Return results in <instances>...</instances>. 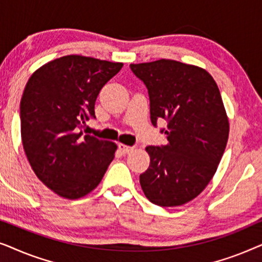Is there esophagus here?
<instances>
[{
	"label": "esophagus",
	"mask_w": 262,
	"mask_h": 262,
	"mask_svg": "<svg viewBox=\"0 0 262 262\" xmlns=\"http://www.w3.org/2000/svg\"><path fill=\"white\" fill-rule=\"evenodd\" d=\"M118 148H119V150L121 152L124 154V155H126V154H128V152H131L132 150H134V146H128V145H125V144H120L118 145Z\"/></svg>",
	"instance_id": "esophagus-1"
}]
</instances>
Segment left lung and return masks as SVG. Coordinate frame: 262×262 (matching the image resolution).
Here are the masks:
<instances>
[{
  "label": "left lung",
  "mask_w": 262,
  "mask_h": 262,
  "mask_svg": "<svg viewBox=\"0 0 262 262\" xmlns=\"http://www.w3.org/2000/svg\"><path fill=\"white\" fill-rule=\"evenodd\" d=\"M148 88L150 119L167 121L168 143L146 146L150 166L142 189L159 206H180L204 191L227 146L229 120L216 82L206 70L171 59L130 64Z\"/></svg>",
  "instance_id": "1"
}]
</instances>
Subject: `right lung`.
I'll return each instance as SVG.
<instances>
[{
    "label": "right lung",
    "mask_w": 262,
    "mask_h": 262,
    "mask_svg": "<svg viewBox=\"0 0 262 262\" xmlns=\"http://www.w3.org/2000/svg\"><path fill=\"white\" fill-rule=\"evenodd\" d=\"M123 63L70 55L34 71L20 102L21 139L39 180L67 199L87 195L114 159L116 143L81 131L100 91Z\"/></svg>",
    "instance_id": "1"
}]
</instances>
